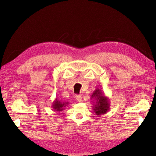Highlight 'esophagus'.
<instances>
[{"label":"esophagus","instance_id":"34e87169","mask_svg":"<svg viewBox=\"0 0 156 156\" xmlns=\"http://www.w3.org/2000/svg\"><path fill=\"white\" fill-rule=\"evenodd\" d=\"M75 98H76V100L79 102H81L82 101V97H81V95H80V94H79V95L75 96Z\"/></svg>","mask_w":156,"mask_h":156}]
</instances>
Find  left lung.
Here are the masks:
<instances>
[{"label":"left lung","instance_id":"8db88e82","mask_svg":"<svg viewBox=\"0 0 156 156\" xmlns=\"http://www.w3.org/2000/svg\"><path fill=\"white\" fill-rule=\"evenodd\" d=\"M93 100V111L96 115H103L107 113L110 108V101L108 97L100 88H96L90 97ZM92 101V102H93Z\"/></svg>","mask_w":156,"mask_h":156}]
</instances>
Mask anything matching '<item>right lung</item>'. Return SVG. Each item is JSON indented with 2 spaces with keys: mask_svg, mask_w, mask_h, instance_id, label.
<instances>
[{
  "mask_svg": "<svg viewBox=\"0 0 156 156\" xmlns=\"http://www.w3.org/2000/svg\"><path fill=\"white\" fill-rule=\"evenodd\" d=\"M69 104L68 102L61 101L58 100L57 98H56L55 101L52 103V108H53L55 112H60L65 109V107Z\"/></svg>",
  "mask_w": 156,
  "mask_h": 156,
  "instance_id": "right-lung-1",
  "label": "right lung"
}]
</instances>
